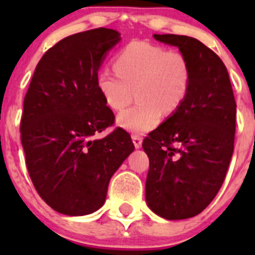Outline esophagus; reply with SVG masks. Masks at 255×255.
Returning a JSON list of instances; mask_svg holds the SVG:
<instances>
[{"mask_svg": "<svg viewBox=\"0 0 255 255\" xmlns=\"http://www.w3.org/2000/svg\"><path fill=\"white\" fill-rule=\"evenodd\" d=\"M132 143H134L135 148H140L141 147V141H143V138H141V135L139 134H132L131 135Z\"/></svg>", "mask_w": 255, "mask_h": 255, "instance_id": "34e87169", "label": "esophagus"}]
</instances>
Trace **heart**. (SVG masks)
I'll use <instances>...</instances> for the list:
<instances>
[{"label":"heart","instance_id":"b5f03b06","mask_svg":"<svg viewBox=\"0 0 255 255\" xmlns=\"http://www.w3.org/2000/svg\"><path fill=\"white\" fill-rule=\"evenodd\" d=\"M115 70L116 73L101 70L97 87L114 111L129 105L135 91L138 103L117 117V124L132 132L149 131L159 123L162 114H175L190 89L188 57L147 40H132L121 48L115 57Z\"/></svg>","mask_w":255,"mask_h":255}]
</instances>
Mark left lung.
Listing matches in <instances>:
<instances>
[{"label": "left lung", "mask_w": 255, "mask_h": 255, "mask_svg": "<svg viewBox=\"0 0 255 255\" xmlns=\"http://www.w3.org/2000/svg\"><path fill=\"white\" fill-rule=\"evenodd\" d=\"M188 57V97L172 116L143 140L149 157L145 199L155 215L185 220L217 195L234 152L236 102L220 57L195 38L154 34Z\"/></svg>", "instance_id": "8db88e82"}]
</instances>
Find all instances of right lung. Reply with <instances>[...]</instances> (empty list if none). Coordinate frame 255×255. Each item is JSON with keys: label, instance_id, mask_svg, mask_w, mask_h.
I'll list each match as a JSON object with an SVG mask.
<instances>
[{"label": "right lung", "instance_id": "obj_1", "mask_svg": "<svg viewBox=\"0 0 255 255\" xmlns=\"http://www.w3.org/2000/svg\"><path fill=\"white\" fill-rule=\"evenodd\" d=\"M120 40L97 28L61 39L38 62L24 98L20 138L33 185L52 209L67 216L103 206L108 182L134 150L131 136L115 124L97 87L106 52Z\"/></svg>", "mask_w": 255, "mask_h": 255}]
</instances>
